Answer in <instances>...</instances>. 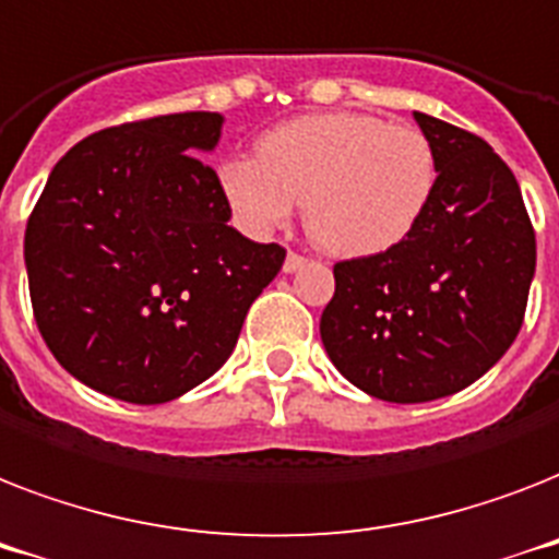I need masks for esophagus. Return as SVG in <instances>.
<instances>
[{
	"instance_id": "1",
	"label": "esophagus",
	"mask_w": 559,
	"mask_h": 559,
	"mask_svg": "<svg viewBox=\"0 0 559 559\" xmlns=\"http://www.w3.org/2000/svg\"><path fill=\"white\" fill-rule=\"evenodd\" d=\"M306 265V257H302V253H288V257H285V262H283V271L285 274H294V271H297V267H302Z\"/></svg>"
}]
</instances>
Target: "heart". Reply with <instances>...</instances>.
I'll list each match as a JSON object with an SVG mask.
<instances>
[{"label":"heart","instance_id":"heart-1","mask_svg":"<svg viewBox=\"0 0 559 559\" xmlns=\"http://www.w3.org/2000/svg\"><path fill=\"white\" fill-rule=\"evenodd\" d=\"M259 158L218 167L236 225L265 236L306 202V227L337 257H374L418 230L439 190V155L415 127L360 111L288 120L262 135Z\"/></svg>","mask_w":559,"mask_h":559}]
</instances>
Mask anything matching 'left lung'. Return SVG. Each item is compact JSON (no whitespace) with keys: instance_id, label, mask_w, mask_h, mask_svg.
I'll list each match as a JSON object with an SVG mask.
<instances>
[{"instance_id":"obj_1","label":"left lung","mask_w":559,"mask_h":559,"mask_svg":"<svg viewBox=\"0 0 559 559\" xmlns=\"http://www.w3.org/2000/svg\"><path fill=\"white\" fill-rule=\"evenodd\" d=\"M439 190L409 239L334 265L320 337L337 372L392 404L471 386L522 329L537 239L520 185L479 135L415 111Z\"/></svg>"}]
</instances>
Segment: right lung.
<instances>
[{
  "mask_svg": "<svg viewBox=\"0 0 559 559\" xmlns=\"http://www.w3.org/2000/svg\"><path fill=\"white\" fill-rule=\"evenodd\" d=\"M216 111H178L83 138L57 160L25 227L31 306L66 372L129 404L185 395L234 352L285 248L227 225L199 153Z\"/></svg>",
  "mask_w": 559,
  "mask_h": 559,
  "instance_id": "1",
  "label": "right lung"
}]
</instances>
